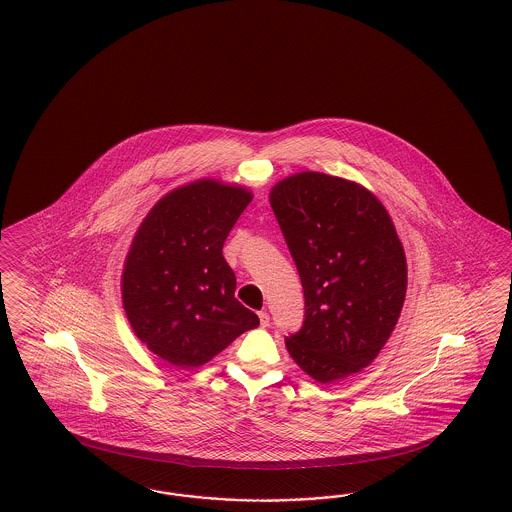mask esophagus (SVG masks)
Listing matches in <instances>:
<instances>
[{
  "label": "esophagus",
  "instance_id": "1",
  "mask_svg": "<svg viewBox=\"0 0 512 512\" xmlns=\"http://www.w3.org/2000/svg\"><path fill=\"white\" fill-rule=\"evenodd\" d=\"M259 320H261V326L266 328V326L270 324V315H268L266 311H261V313H259Z\"/></svg>",
  "mask_w": 512,
  "mask_h": 512
}]
</instances>
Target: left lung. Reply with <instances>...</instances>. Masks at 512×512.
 <instances>
[{
  "label": "left lung",
  "instance_id": "obj_1",
  "mask_svg": "<svg viewBox=\"0 0 512 512\" xmlns=\"http://www.w3.org/2000/svg\"><path fill=\"white\" fill-rule=\"evenodd\" d=\"M270 205L302 279L304 326L285 339L320 384L360 373L401 317L406 257L384 205L352 180L304 171L277 182Z\"/></svg>",
  "mask_w": 512,
  "mask_h": 512
}]
</instances>
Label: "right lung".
<instances>
[{
	"label": "right lung",
	"mask_w": 512,
	"mask_h": 512,
	"mask_svg": "<svg viewBox=\"0 0 512 512\" xmlns=\"http://www.w3.org/2000/svg\"><path fill=\"white\" fill-rule=\"evenodd\" d=\"M253 199L201 179L164 195L141 221L123 270V305L139 341L167 363L192 369L212 360L259 317L235 298L223 242Z\"/></svg>",
	"instance_id": "right-lung-1"
}]
</instances>
